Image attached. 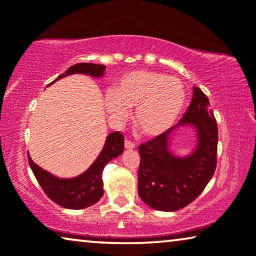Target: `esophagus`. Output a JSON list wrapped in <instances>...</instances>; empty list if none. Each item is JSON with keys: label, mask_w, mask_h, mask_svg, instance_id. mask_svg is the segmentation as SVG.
<instances>
[{"label": "esophagus", "mask_w": 256, "mask_h": 256, "mask_svg": "<svg viewBox=\"0 0 256 256\" xmlns=\"http://www.w3.org/2000/svg\"><path fill=\"white\" fill-rule=\"evenodd\" d=\"M135 146H136L135 143L128 141V140H126V141H124V148L126 149H134Z\"/></svg>", "instance_id": "1"}]
</instances>
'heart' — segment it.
I'll list each match as a JSON object with an SVG mask.
<instances>
[{
    "label": "heart",
    "mask_w": 256,
    "mask_h": 256,
    "mask_svg": "<svg viewBox=\"0 0 256 256\" xmlns=\"http://www.w3.org/2000/svg\"><path fill=\"white\" fill-rule=\"evenodd\" d=\"M186 93L176 76L154 71H132L104 94L112 118L124 121L135 108L134 122L143 135L155 138L166 132L183 110Z\"/></svg>",
    "instance_id": "heart-1"
}]
</instances>
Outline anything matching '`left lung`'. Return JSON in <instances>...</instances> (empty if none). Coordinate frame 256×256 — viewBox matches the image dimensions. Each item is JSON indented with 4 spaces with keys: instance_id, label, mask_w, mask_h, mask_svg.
<instances>
[{
    "instance_id": "left-lung-1",
    "label": "left lung",
    "mask_w": 256,
    "mask_h": 256,
    "mask_svg": "<svg viewBox=\"0 0 256 256\" xmlns=\"http://www.w3.org/2000/svg\"><path fill=\"white\" fill-rule=\"evenodd\" d=\"M191 125L198 132V146L190 156L170 152L174 128ZM218 126L208 98L197 86L188 110L177 126L138 146L140 198L158 211L174 212L188 206L202 194L216 166Z\"/></svg>"
}]
</instances>
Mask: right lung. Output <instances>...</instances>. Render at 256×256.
Instances as JSON below:
<instances>
[{"instance_id":"obj_1","label":"right lung","mask_w":256,"mask_h":256,"mask_svg":"<svg viewBox=\"0 0 256 256\" xmlns=\"http://www.w3.org/2000/svg\"><path fill=\"white\" fill-rule=\"evenodd\" d=\"M104 68H106L104 65L92 64V62H79V64L68 68L65 73L59 76L54 82L66 76L74 74V73H82V74L100 78L104 76ZM51 84H48V86ZM124 136L121 132H110L107 136L104 149L101 150L92 166L85 172L74 178H58L34 163L30 156H28V160H29V164L34 177L43 188L45 194L52 202L65 208L82 210L94 205L102 197L104 168L110 160L120 156L124 152Z\"/></svg>"}]
</instances>
